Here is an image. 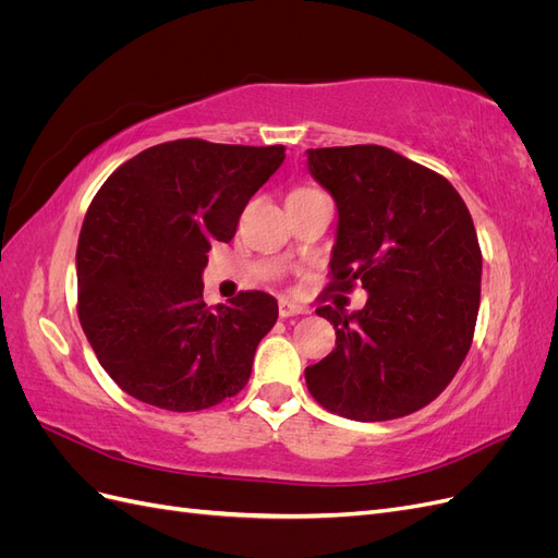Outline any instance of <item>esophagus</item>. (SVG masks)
I'll return each instance as SVG.
<instances>
[{"mask_svg":"<svg viewBox=\"0 0 558 558\" xmlns=\"http://www.w3.org/2000/svg\"><path fill=\"white\" fill-rule=\"evenodd\" d=\"M298 314H307V307L298 305V302L291 300H279V316L289 318V316H298Z\"/></svg>","mask_w":558,"mask_h":558,"instance_id":"esophagus-1","label":"esophagus"}]
</instances>
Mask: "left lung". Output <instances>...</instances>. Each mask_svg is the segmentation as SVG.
<instances>
[{"instance_id": "left-lung-1", "label": "left lung", "mask_w": 558, "mask_h": 558, "mask_svg": "<svg viewBox=\"0 0 558 558\" xmlns=\"http://www.w3.org/2000/svg\"><path fill=\"white\" fill-rule=\"evenodd\" d=\"M307 170L337 205L328 291H367L359 312L316 310L335 349L305 367L310 393L353 421L408 416L445 391L472 344L475 223L445 177L386 146L310 148Z\"/></svg>"}]
</instances>
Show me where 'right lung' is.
Instances as JSON below:
<instances>
[{"label": "right lung", "mask_w": 558, "mask_h": 558, "mask_svg": "<svg viewBox=\"0 0 558 558\" xmlns=\"http://www.w3.org/2000/svg\"><path fill=\"white\" fill-rule=\"evenodd\" d=\"M283 158V146L177 140L142 150L97 191L76 248L78 320L128 396L197 412L246 386L277 300L246 291L207 307L202 272Z\"/></svg>", "instance_id": "obj_1"}]
</instances>
